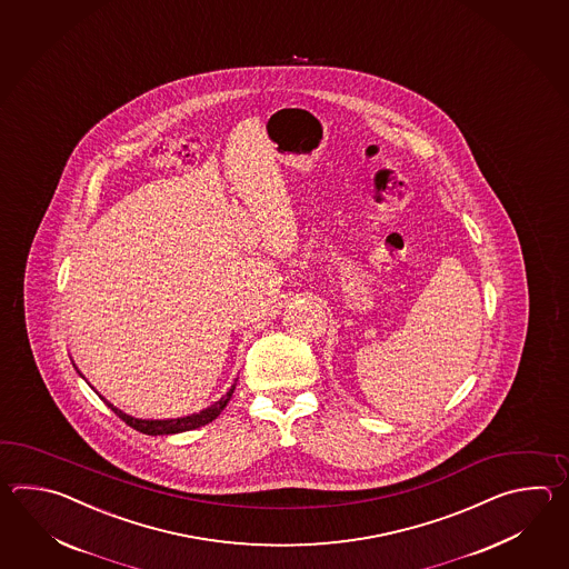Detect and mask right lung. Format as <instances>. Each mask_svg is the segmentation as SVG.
Returning a JSON list of instances; mask_svg holds the SVG:
<instances>
[{
  "mask_svg": "<svg viewBox=\"0 0 569 569\" xmlns=\"http://www.w3.org/2000/svg\"><path fill=\"white\" fill-rule=\"evenodd\" d=\"M233 390H236V385H233L218 402H213L211 407H207V409H203L201 412H194V415L181 417V419H162V421H158V419L157 421H152V419H136L132 415H126V412L120 411L118 407H113V405H111L109 400L103 399L101 395H99V397L108 405L111 411L120 417L123 423L130 425L136 431L146 433V436H172V433H182V431H191V429H197V427H203V425L211 423L213 419H218L219 412L223 411L226 405L230 402Z\"/></svg>",
  "mask_w": 569,
  "mask_h": 569,
  "instance_id": "right-lung-1",
  "label": "right lung"
}]
</instances>
